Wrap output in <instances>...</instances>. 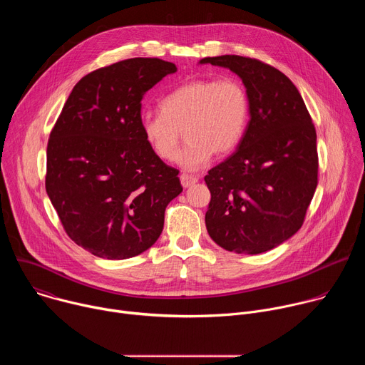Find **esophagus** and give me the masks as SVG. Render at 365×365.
<instances>
[{"label":"esophagus","mask_w":365,"mask_h":365,"mask_svg":"<svg viewBox=\"0 0 365 365\" xmlns=\"http://www.w3.org/2000/svg\"><path fill=\"white\" fill-rule=\"evenodd\" d=\"M197 182L196 176H190V175H180V183L183 187H190Z\"/></svg>","instance_id":"esophagus-1"}]
</instances>
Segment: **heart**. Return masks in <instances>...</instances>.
Here are the masks:
<instances>
[{"label": "heart", "mask_w": 365, "mask_h": 365, "mask_svg": "<svg viewBox=\"0 0 365 365\" xmlns=\"http://www.w3.org/2000/svg\"><path fill=\"white\" fill-rule=\"evenodd\" d=\"M248 96L231 78L195 79L160 101V113L141 117V134L158 158L173 160L186 132L188 145L176 165L186 172L203 169L214 154H228L241 141L248 121Z\"/></svg>", "instance_id": "obj_1"}]
</instances>
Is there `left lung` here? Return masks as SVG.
<instances>
[{
    "instance_id": "1",
    "label": "left lung",
    "mask_w": 365,
    "mask_h": 365,
    "mask_svg": "<svg viewBox=\"0 0 365 365\" xmlns=\"http://www.w3.org/2000/svg\"><path fill=\"white\" fill-rule=\"evenodd\" d=\"M206 63L234 72L250 107L237 150L205 176L206 230L227 251L264 252L303 224L318 185L317 131L297 88L276 68L237 55L199 61Z\"/></svg>"
}]
</instances>
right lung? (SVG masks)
<instances>
[{
    "mask_svg": "<svg viewBox=\"0 0 365 365\" xmlns=\"http://www.w3.org/2000/svg\"><path fill=\"white\" fill-rule=\"evenodd\" d=\"M178 71L134 58L83 76L50 133L46 192L66 234L107 259L148 250L163 231L168 203L182 192L178 170L141 134V99Z\"/></svg>",
    "mask_w": 365,
    "mask_h": 365,
    "instance_id": "obj_1",
    "label": "right lung"
}]
</instances>
